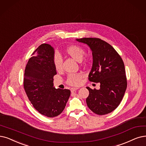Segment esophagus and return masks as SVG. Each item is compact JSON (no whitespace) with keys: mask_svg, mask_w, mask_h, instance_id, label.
<instances>
[{"mask_svg":"<svg viewBox=\"0 0 146 146\" xmlns=\"http://www.w3.org/2000/svg\"><path fill=\"white\" fill-rule=\"evenodd\" d=\"M78 88H71V92H74L76 91V90H78Z\"/></svg>","mask_w":146,"mask_h":146,"instance_id":"esophagus-1","label":"esophagus"}]
</instances>
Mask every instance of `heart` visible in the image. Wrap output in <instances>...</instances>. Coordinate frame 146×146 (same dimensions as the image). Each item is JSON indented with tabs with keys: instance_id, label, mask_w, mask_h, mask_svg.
<instances>
[{
	"instance_id": "obj_1",
	"label": "heart",
	"mask_w": 146,
	"mask_h": 146,
	"mask_svg": "<svg viewBox=\"0 0 146 146\" xmlns=\"http://www.w3.org/2000/svg\"><path fill=\"white\" fill-rule=\"evenodd\" d=\"M66 54L72 57L73 59L77 62H81L86 53L85 50L81 46L73 45L69 46L66 50ZM53 65L57 72H60L62 70V59L60 56L56 54L53 59ZM83 75L81 74H70L68 77L66 83L72 86H78L81 83Z\"/></svg>"
}]
</instances>
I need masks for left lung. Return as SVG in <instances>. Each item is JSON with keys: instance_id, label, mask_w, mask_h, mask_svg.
<instances>
[{"instance_id": "8db88e82", "label": "left lung", "mask_w": 146, "mask_h": 146, "mask_svg": "<svg viewBox=\"0 0 146 146\" xmlns=\"http://www.w3.org/2000/svg\"><path fill=\"white\" fill-rule=\"evenodd\" d=\"M77 40L90 46L93 65L89 80L101 84L100 90L86 87L89 91L87 106L98 115L112 112L119 106L127 87L123 61L111 45L100 38H84Z\"/></svg>"}]
</instances>
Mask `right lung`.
<instances>
[{
  "label": "right lung",
  "mask_w": 146,
  "mask_h": 146,
  "mask_svg": "<svg viewBox=\"0 0 146 146\" xmlns=\"http://www.w3.org/2000/svg\"><path fill=\"white\" fill-rule=\"evenodd\" d=\"M54 51L47 44L39 45L29 59L25 71L23 86L29 101L41 114L54 117L65 109L71 95L68 89H55L53 77Z\"/></svg>",
  "instance_id": "obj_1"
}]
</instances>
